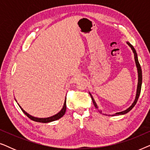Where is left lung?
<instances>
[{
  "instance_id": "obj_1",
  "label": "left lung",
  "mask_w": 150,
  "mask_h": 150,
  "mask_svg": "<svg viewBox=\"0 0 150 150\" xmlns=\"http://www.w3.org/2000/svg\"><path fill=\"white\" fill-rule=\"evenodd\" d=\"M127 44L130 47L131 49H132L133 53H134V60H135V63H136V65H137V71H138V85H137V94H136V97H135V100L133 103L132 104V105H131L130 107L128 108H127L126 110H124V111H122V112H116L115 115H124L127 113V112H128L130 110L132 109V108L134 107L135 106V104H137V100L139 99V96H140V93H141V85H142V70H141V65L139 64V60H138V57H137V52L136 50H135V49L134 48V47H133L132 45H131L130 43L127 42ZM90 96H91V100L92 101H93V103L94 104V106H95V107L97 108L98 110V111H99L100 113H102V111L101 110H100L98 109V107L97 106V104L96 103L95 100H94L93 98L92 97L91 94L89 93Z\"/></svg>"
}]
</instances>
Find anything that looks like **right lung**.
Masks as SVG:
<instances>
[{
  "instance_id": "add662e5",
  "label": "right lung",
  "mask_w": 150,
  "mask_h": 150,
  "mask_svg": "<svg viewBox=\"0 0 150 150\" xmlns=\"http://www.w3.org/2000/svg\"><path fill=\"white\" fill-rule=\"evenodd\" d=\"M18 105H19V104H18ZM19 106H20V108H21V110H22V112H23L27 116L28 118H30L31 120L35 121V122H37L48 123V122H53V121H56L57 120H59V119H60L61 117H62L64 115L65 112V111H66V98H65L64 104H63V106L62 109H61L60 111H59L57 114L54 115H53L52 117H47V118L35 117L30 115L27 113V112H26L25 110H24L23 108H22L20 105H19Z\"/></svg>"
}]
</instances>
